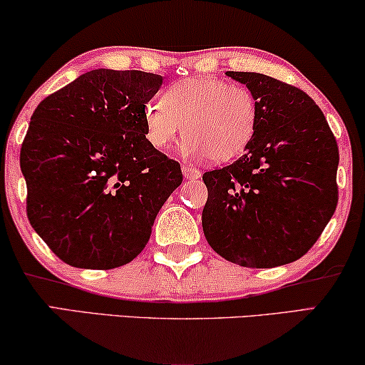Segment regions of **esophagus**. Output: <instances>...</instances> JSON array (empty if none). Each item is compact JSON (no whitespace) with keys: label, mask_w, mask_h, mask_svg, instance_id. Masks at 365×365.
<instances>
[{"label":"esophagus","mask_w":365,"mask_h":365,"mask_svg":"<svg viewBox=\"0 0 365 365\" xmlns=\"http://www.w3.org/2000/svg\"><path fill=\"white\" fill-rule=\"evenodd\" d=\"M182 174L184 178L189 179V181H196V179H201V171L192 166H187V164H184L182 166Z\"/></svg>","instance_id":"34e87169"}]
</instances>
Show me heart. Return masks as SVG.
I'll return each mask as SVG.
<instances>
[{
	"instance_id": "b5f03b06",
	"label": "heart",
	"mask_w": 365,
	"mask_h": 365,
	"mask_svg": "<svg viewBox=\"0 0 365 365\" xmlns=\"http://www.w3.org/2000/svg\"><path fill=\"white\" fill-rule=\"evenodd\" d=\"M144 134L158 151L171 148L179 134L187 156L226 163L241 156L257 126V103L244 86L219 78H186L148 103L143 113Z\"/></svg>"
}]
</instances>
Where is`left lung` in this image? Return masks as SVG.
Segmentation results:
<instances>
[{"label": "left lung", "mask_w": 365, "mask_h": 365, "mask_svg": "<svg viewBox=\"0 0 365 365\" xmlns=\"http://www.w3.org/2000/svg\"><path fill=\"white\" fill-rule=\"evenodd\" d=\"M226 74L254 94L257 126L237 161L204 173V236L229 262L284 266L314 246L336 211V138L301 89L261 73Z\"/></svg>", "instance_id": "left-lung-1"}]
</instances>
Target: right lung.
Returning <instances> with one entry per match:
<instances>
[{
  "mask_svg": "<svg viewBox=\"0 0 365 365\" xmlns=\"http://www.w3.org/2000/svg\"><path fill=\"white\" fill-rule=\"evenodd\" d=\"M163 76L93 69L34 109L19 166L38 236L73 267L114 269L146 247L181 166L148 143L143 113Z\"/></svg>",
  "mask_w": 365,
  "mask_h": 365,
  "instance_id": "add662e5",
  "label": "right lung"
}]
</instances>
